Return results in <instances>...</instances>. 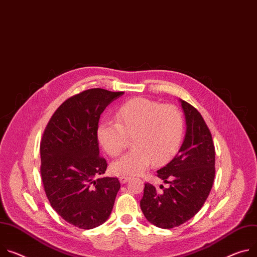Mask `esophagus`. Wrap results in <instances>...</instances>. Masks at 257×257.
Returning <instances> with one entry per match:
<instances>
[{
	"label": "esophagus",
	"instance_id": "esophagus-1",
	"mask_svg": "<svg viewBox=\"0 0 257 257\" xmlns=\"http://www.w3.org/2000/svg\"><path fill=\"white\" fill-rule=\"evenodd\" d=\"M119 180H120V182H121V183H126L127 181H129V180H130V177H129V176L122 175V176H120V177H119Z\"/></svg>",
	"mask_w": 257,
	"mask_h": 257
}]
</instances>
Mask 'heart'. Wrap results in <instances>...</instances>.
I'll list each match as a JSON object with an SVG mask.
<instances>
[{"instance_id":"b5f03b06","label":"heart","mask_w":257,"mask_h":257,"mask_svg":"<svg viewBox=\"0 0 257 257\" xmlns=\"http://www.w3.org/2000/svg\"><path fill=\"white\" fill-rule=\"evenodd\" d=\"M114 121H102L97 138L110 157L119 156L132 138L130 153L114 161L110 169L116 175H139L152 164L162 166L177 153L183 135L180 110L170 104L137 97L123 103Z\"/></svg>"}]
</instances>
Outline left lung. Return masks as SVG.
<instances>
[{"label": "left lung", "instance_id": "8db88e82", "mask_svg": "<svg viewBox=\"0 0 257 257\" xmlns=\"http://www.w3.org/2000/svg\"><path fill=\"white\" fill-rule=\"evenodd\" d=\"M186 130L183 143L168 164L157 176L169 186L162 191L145 184L141 208L146 218L162 228L179 226L195 216L212 189L215 176V149L212 135L201 113L181 100Z\"/></svg>", "mask_w": 257, "mask_h": 257}]
</instances>
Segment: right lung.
Here are the masks:
<instances>
[{"instance_id": "obj_1", "label": "right lung", "mask_w": 257, "mask_h": 257, "mask_svg": "<svg viewBox=\"0 0 257 257\" xmlns=\"http://www.w3.org/2000/svg\"><path fill=\"white\" fill-rule=\"evenodd\" d=\"M124 92L94 88L66 99L43 133L41 176L52 208L83 229L107 220L121 184L103 177L107 163L99 156L97 128L105 107Z\"/></svg>"}]
</instances>
